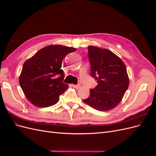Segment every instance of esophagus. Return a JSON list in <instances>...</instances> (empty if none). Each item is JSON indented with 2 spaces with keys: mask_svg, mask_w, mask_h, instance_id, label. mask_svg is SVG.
<instances>
[{
  "mask_svg": "<svg viewBox=\"0 0 156 156\" xmlns=\"http://www.w3.org/2000/svg\"><path fill=\"white\" fill-rule=\"evenodd\" d=\"M72 86L75 88L78 89V88L81 87V84H72Z\"/></svg>",
  "mask_w": 156,
  "mask_h": 156,
  "instance_id": "34e87169",
  "label": "esophagus"
}]
</instances>
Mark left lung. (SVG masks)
I'll use <instances>...</instances> for the list:
<instances>
[{
	"mask_svg": "<svg viewBox=\"0 0 156 156\" xmlns=\"http://www.w3.org/2000/svg\"><path fill=\"white\" fill-rule=\"evenodd\" d=\"M88 49L91 76L98 85L90 90L89 97L83 101L98 111L111 110L120 103L129 87L126 67L109 50L92 45Z\"/></svg>",
	"mask_w": 156,
	"mask_h": 156,
	"instance_id": "left-lung-1",
	"label": "left lung"
}]
</instances>
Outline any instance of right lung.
Segmentation results:
<instances>
[{
	"mask_svg": "<svg viewBox=\"0 0 156 156\" xmlns=\"http://www.w3.org/2000/svg\"><path fill=\"white\" fill-rule=\"evenodd\" d=\"M75 51L73 48L51 45L41 49L25 61L20 76V84L32 104L48 107L58 101L60 95L68 87L62 82V60L66 55Z\"/></svg>",
	"mask_w": 156,
	"mask_h": 156,
	"instance_id": "add662e5",
	"label": "right lung"
}]
</instances>
